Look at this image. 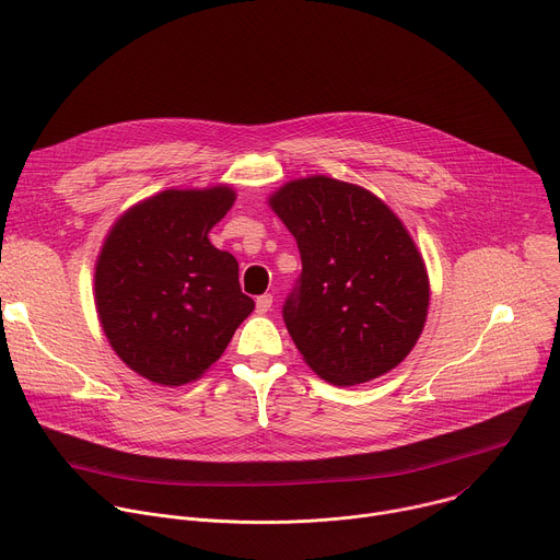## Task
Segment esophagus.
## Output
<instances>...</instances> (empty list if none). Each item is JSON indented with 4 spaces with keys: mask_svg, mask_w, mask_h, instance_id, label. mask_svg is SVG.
<instances>
[{
    "mask_svg": "<svg viewBox=\"0 0 560 560\" xmlns=\"http://www.w3.org/2000/svg\"><path fill=\"white\" fill-rule=\"evenodd\" d=\"M272 307V294H261L257 296V312L266 314Z\"/></svg>",
    "mask_w": 560,
    "mask_h": 560,
    "instance_id": "esophagus-1",
    "label": "esophagus"
}]
</instances>
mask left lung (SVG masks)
<instances>
[{
    "label": "left lung",
    "mask_w": 560,
    "mask_h": 560,
    "mask_svg": "<svg viewBox=\"0 0 560 560\" xmlns=\"http://www.w3.org/2000/svg\"><path fill=\"white\" fill-rule=\"evenodd\" d=\"M268 203L301 253L283 322L305 363L335 385L401 363L430 305L425 264L401 219L370 190L324 175L285 184Z\"/></svg>",
    "instance_id": "left-lung-1"
}]
</instances>
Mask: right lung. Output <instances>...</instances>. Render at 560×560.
I'll return each mask as SVG.
<instances>
[{
  "mask_svg": "<svg viewBox=\"0 0 560 560\" xmlns=\"http://www.w3.org/2000/svg\"><path fill=\"white\" fill-rule=\"evenodd\" d=\"M234 199L230 186L164 190L106 236L95 266L100 322L117 357L152 383L197 381L255 310L236 259L208 238Z\"/></svg>",
  "mask_w": 560,
  "mask_h": 560,
  "instance_id": "add662e5",
  "label": "right lung"
}]
</instances>
